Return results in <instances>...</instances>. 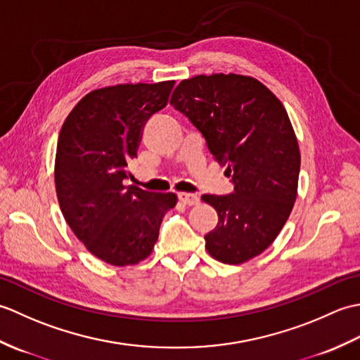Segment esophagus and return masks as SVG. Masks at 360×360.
<instances>
[{
	"label": "esophagus",
	"mask_w": 360,
	"mask_h": 360,
	"mask_svg": "<svg viewBox=\"0 0 360 360\" xmlns=\"http://www.w3.org/2000/svg\"><path fill=\"white\" fill-rule=\"evenodd\" d=\"M178 198H179V201L186 205H196L198 202H200V196H198L196 193L181 192V193H178Z\"/></svg>",
	"instance_id": "34e87169"
}]
</instances>
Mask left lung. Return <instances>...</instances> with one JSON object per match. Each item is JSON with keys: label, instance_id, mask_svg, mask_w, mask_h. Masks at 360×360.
I'll list each match as a JSON object with an SVG mask.
<instances>
[{"label": "left lung", "instance_id": "1", "mask_svg": "<svg viewBox=\"0 0 360 360\" xmlns=\"http://www.w3.org/2000/svg\"><path fill=\"white\" fill-rule=\"evenodd\" d=\"M170 105L198 128L233 182V193L202 195L218 213L205 249L226 264L259 255L297 198L300 150L285 106L262 82L238 74L182 80Z\"/></svg>", "mask_w": 360, "mask_h": 360}]
</instances>
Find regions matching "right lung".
<instances>
[{"label": "right lung", "mask_w": 360, "mask_h": 360, "mask_svg": "<svg viewBox=\"0 0 360 360\" xmlns=\"http://www.w3.org/2000/svg\"><path fill=\"white\" fill-rule=\"evenodd\" d=\"M173 80L91 91L60 129L56 190L68 226L91 254L112 266L147 258L174 193L124 186L142 128L168 102Z\"/></svg>", "instance_id": "obj_1"}]
</instances>
